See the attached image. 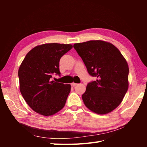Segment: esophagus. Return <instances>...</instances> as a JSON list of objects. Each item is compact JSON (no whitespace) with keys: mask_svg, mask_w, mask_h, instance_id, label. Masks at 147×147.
<instances>
[{"mask_svg":"<svg viewBox=\"0 0 147 147\" xmlns=\"http://www.w3.org/2000/svg\"><path fill=\"white\" fill-rule=\"evenodd\" d=\"M71 86H76L77 85H78V84L77 83H72L71 84Z\"/></svg>","mask_w":147,"mask_h":147,"instance_id":"esophagus-1","label":"esophagus"}]
</instances>
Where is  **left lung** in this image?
I'll return each instance as SVG.
<instances>
[{"instance_id": "8db88e82", "label": "left lung", "mask_w": 147, "mask_h": 147, "mask_svg": "<svg viewBox=\"0 0 147 147\" xmlns=\"http://www.w3.org/2000/svg\"><path fill=\"white\" fill-rule=\"evenodd\" d=\"M96 81L88 83L82 95L90 111L105 114L117 107L128 89L129 67L126 59L112 43L90 40L73 45Z\"/></svg>"}]
</instances>
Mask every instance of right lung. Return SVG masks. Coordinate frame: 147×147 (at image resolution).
<instances>
[{
  "label": "right lung",
  "mask_w": 147,
  "mask_h": 147,
  "mask_svg": "<svg viewBox=\"0 0 147 147\" xmlns=\"http://www.w3.org/2000/svg\"><path fill=\"white\" fill-rule=\"evenodd\" d=\"M73 48L71 44L45 43L28 53L19 68L18 76L22 96L34 111L44 116L54 115L64 107L69 84L52 81L60 76L59 61Z\"/></svg>",
  "instance_id": "obj_1"
}]
</instances>
